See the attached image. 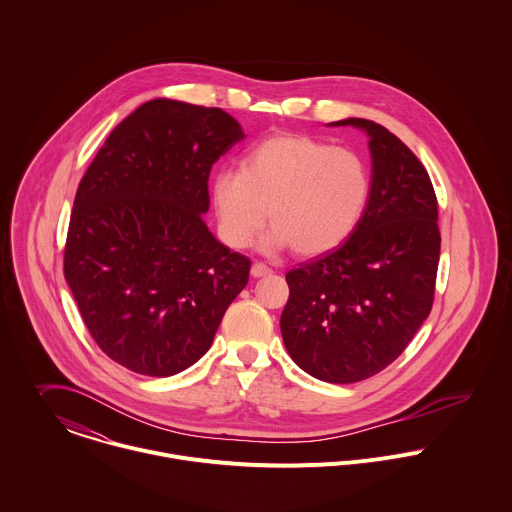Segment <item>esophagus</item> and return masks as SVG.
Returning <instances> with one entry per match:
<instances>
[{"label":"esophagus","instance_id":"esophagus-1","mask_svg":"<svg viewBox=\"0 0 512 512\" xmlns=\"http://www.w3.org/2000/svg\"><path fill=\"white\" fill-rule=\"evenodd\" d=\"M269 273H271V269L265 263H253V267H251V275L253 277H265Z\"/></svg>","mask_w":512,"mask_h":512}]
</instances>
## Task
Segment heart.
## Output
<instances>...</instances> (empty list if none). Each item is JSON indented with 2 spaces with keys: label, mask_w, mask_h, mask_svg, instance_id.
I'll use <instances>...</instances> for the list:
<instances>
[{
  "label": "heart",
  "mask_w": 512,
  "mask_h": 512,
  "mask_svg": "<svg viewBox=\"0 0 512 512\" xmlns=\"http://www.w3.org/2000/svg\"><path fill=\"white\" fill-rule=\"evenodd\" d=\"M370 194L364 160L307 134H275L253 146L241 172L221 170L211 184L217 229L233 247H247L267 223V249L291 245L318 257L354 231Z\"/></svg>",
  "instance_id": "obj_1"
}]
</instances>
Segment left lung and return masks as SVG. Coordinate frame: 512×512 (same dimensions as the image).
Segmentation results:
<instances>
[{
	"label": "left lung",
	"instance_id": "obj_1",
	"mask_svg": "<svg viewBox=\"0 0 512 512\" xmlns=\"http://www.w3.org/2000/svg\"><path fill=\"white\" fill-rule=\"evenodd\" d=\"M370 136L368 204L344 245L287 273L281 334L289 356L330 384H354L390 366L435 295L441 235L427 170L382 124L346 118Z\"/></svg>",
	"mask_w": 512,
	"mask_h": 512
}]
</instances>
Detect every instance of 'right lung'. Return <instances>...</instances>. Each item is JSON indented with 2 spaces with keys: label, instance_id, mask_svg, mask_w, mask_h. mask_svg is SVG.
Instances as JSON below:
<instances>
[{
  "label": "right lung",
  "instance_id": "right-lung-1",
  "mask_svg": "<svg viewBox=\"0 0 512 512\" xmlns=\"http://www.w3.org/2000/svg\"><path fill=\"white\" fill-rule=\"evenodd\" d=\"M245 134L213 106L154 99L106 138L83 176L65 279L104 354L144 376L196 364L251 261L207 229L211 166Z\"/></svg>",
  "mask_w": 512,
  "mask_h": 512
}]
</instances>
